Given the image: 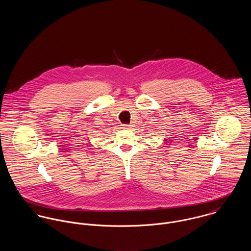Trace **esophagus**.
<instances>
[{
	"label": "esophagus",
	"instance_id": "esophagus-1",
	"mask_svg": "<svg viewBox=\"0 0 251 251\" xmlns=\"http://www.w3.org/2000/svg\"><path fill=\"white\" fill-rule=\"evenodd\" d=\"M122 127H123V129H129V128H130V126H128V125H123Z\"/></svg>",
	"mask_w": 251,
	"mask_h": 251
}]
</instances>
